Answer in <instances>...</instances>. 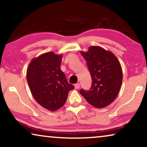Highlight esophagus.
<instances>
[{
  "mask_svg": "<svg viewBox=\"0 0 147 147\" xmlns=\"http://www.w3.org/2000/svg\"><path fill=\"white\" fill-rule=\"evenodd\" d=\"M75 86L76 89H79V88H80V84L79 83L76 84L75 86Z\"/></svg>",
  "mask_w": 147,
  "mask_h": 147,
  "instance_id": "esophagus-1",
  "label": "esophagus"
}]
</instances>
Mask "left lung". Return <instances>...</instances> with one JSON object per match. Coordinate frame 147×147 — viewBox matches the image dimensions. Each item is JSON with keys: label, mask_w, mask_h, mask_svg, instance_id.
I'll return each instance as SVG.
<instances>
[{"label": "left lung", "mask_w": 147, "mask_h": 147, "mask_svg": "<svg viewBox=\"0 0 147 147\" xmlns=\"http://www.w3.org/2000/svg\"><path fill=\"white\" fill-rule=\"evenodd\" d=\"M81 54L87 62L92 84L90 90H81L80 94L95 108H105L114 101L121 88L123 76L120 61L112 52L99 46H90Z\"/></svg>", "instance_id": "8db88e82"}]
</instances>
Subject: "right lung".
I'll return each instance as SVG.
<instances>
[{
    "label": "right lung",
    "instance_id": "right-lung-1",
    "mask_svg": "<svg viewBox=\"0 0 147 147\" xmlns=\"http://www.w3.org/2000/svg\"><path fill=\"white\" fill-rule=\"evenodd\" d=\"M61 54L49 51L31 60L27 69V80L36 102L49 111L65 104L74 86L67 82L60 65Z\"/></svg>",
    "mask_w": 147,
    "mask_h": 147
}]
</instances>
